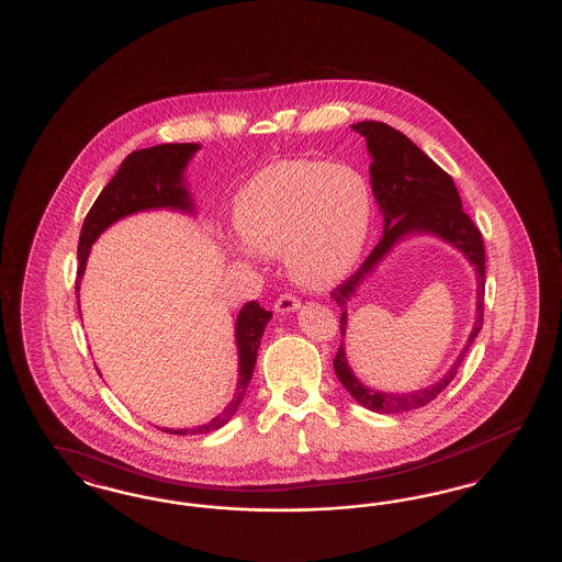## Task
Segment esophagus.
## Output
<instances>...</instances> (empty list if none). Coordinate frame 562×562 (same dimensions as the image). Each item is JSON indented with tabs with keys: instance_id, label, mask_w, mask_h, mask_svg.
<instances>
[{
	"instance_id": "34e87169",
	"label": "esophagus",
	"mask_w": 562,
	"mask_h": 562,
	"mask_svg": "<svg viewBox=\"0 0 562 562\" xmlns=\"http://www.w3.org/2000/svg\"><path fill=\"white\" fill-rule=\"evenodd\" d=\"M276 314H291L299 310V299L294 294H282L276 303H273Z\"/></svg>"
}]
</instances>
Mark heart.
<instances>
[{"mask_svg":"<svg viewBox=\"0 0 562 562\" xmlns=\"http://www.w3.org/2000/svg\"><path fill=\"white\" fill-rule=\"evenodd\" d=\"M373 221L364 177L344 164L293 160L255 175L234 204L240 259L284 252L291 276L307 289H328L356 268Z\"/></svg>","mask_w":562,"mask_h":562,"instance_id":"b5f03b06","label":"heart"}]
</instances>
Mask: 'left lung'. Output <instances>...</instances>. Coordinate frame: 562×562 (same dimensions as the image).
Returning <instances> with one entry per match:
<instances>
[{"instance_id": "8db88e82", "label": "left lung", "mask_w": 562, "mask_h": 562, "mask_svg": "<svg viewBox=\"0 0 562 562\" xmlns=\"http://www.w3.org/2000/svg\"><path fill=\"white\" fill-rule=\"evenodd\" d=\"M351 131L367 138V147L371 154V188L379 211L383 214V236L358 271L349 276L348 280L330 294L344 310L341 337L346 339V307L351 296L358 293L362 282L373 273L376 266L402 240L411 236L428 234L451 244L459 252H463V257L470 261L476 273V316L472 324V333L463 349L459 351L453 367L428 387L406 394L371 390L369 385L358 381V376L351 371L346 356V344L341 341L333 367L341 385L351 394V398L373 413H404L426 406L453 381L468 349L481 333L484 314V244L474 221L463 213L453 179L436 161L428 158L408 136L383 122L373 120L351 124Z\"/></svg>"}]
</instances>
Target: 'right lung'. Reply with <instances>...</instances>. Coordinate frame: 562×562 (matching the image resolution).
Segmentation results:
<instances>
[{
  "mask_svg": "<svg viewBox=\"0 0 562 562\" xmlns=\"http://www.w3.org/2000/svg\"><path fill=\"white\" fill-rule=\"evenodd\" d=\"M200 149L198 143H168L147 149L133 151L122 161L115 177L109 181L90 213L86 214L81 225L80 244H78V280L76 293L80 291L81 276L90 255L92 244L111 227L115 221L143 211H179L195 214V204L189 193L186 181V168ZM271 321V312L263 310L257 301L246 303L236 318V348H238V385L229 404L211 419L198 428H160L168 434H206L223 428L240 408L246 387L252 379L257 351L261 346L263 330Z\"/></svg>",
  "mask_w": 562,
  "mask_h": 562,
  "instance_id": "add662e5",
  "label": "right lung"
}]
</instances>
